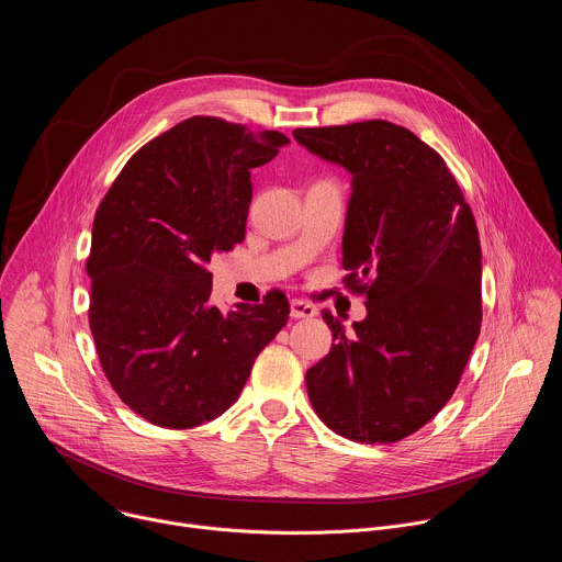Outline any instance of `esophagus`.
Here are the masks:
<instances>
[{
  "label": "esophagus",
  "mask_w": 562,
  "mask_h": 562,
  "mask_svg": "<svg viewBox=\"0 0 562 562\" xmlns=\"http://www.w3.org/2000/svg\"><path fill=\"white\" fill-rule=\"evenodd\" d=\"M291 315L293 317H313L317 315V308L308 304L306 300H291Z\"/></svg>",
  "instance_id": "1"
}]
</instances>
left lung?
<instances>
[{"label": "left lung", "mask_w": 562, "mask_h": 562, "mask_svg": "<svg viewBox=\"0 0 562 562\" xmlns=\"http://www.w3.org/2000/svg\"><path fill=\"white\" fill-rule=\"evenodd\" d=\"M313 155L345 167L351 198L345 284L367 317L306 371L308 400L329 429L356 442H397L453 395L483 323L480 237L445 159L384 120L295 128Z\"/></svg>", "instance_id": "1"}]
</instances>
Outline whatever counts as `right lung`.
I'll use <instances>...</instances> for the list:
<instances>
[{
  "label": "right lung",
  "instance_id": "add662e5",
  "mask_svg": "<svg viewBox=\"0 0 562 562\" xmlns=\"http://www.w3.org/2000/svg\"><path fill=\"white\" fill-rule=\"evenodd\" d=\"M289 144L220 117H189L144 144L104 195L87 273L89 325L122 403L167 429L222 416L289 319L284 293L222 313L206 262L245 239L251 169Z\"/></svg>",
  "mask_w": 562,
  "mask_h": 562
}]
</instances>
